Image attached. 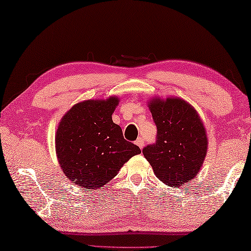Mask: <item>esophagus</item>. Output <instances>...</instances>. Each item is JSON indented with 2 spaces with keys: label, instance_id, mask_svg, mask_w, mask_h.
Masks as SVG:
<instances>
[{
  "label": "esophagus",
  "instance_id": "34e87169",
  "mask_svg": "<svg viewBox=\"0 0 251 251\" xmlns=\"http://www.w3.org/2000/svg\"><path fill=\"white\" fill-rule=\"evenodd\" d=\"M136 145H137L140 149H143L144 148V138L139 137L137 140H136Z\"/></svg>",
  "mask_w": 251,
  "mask_h": 251
}]
</instances>
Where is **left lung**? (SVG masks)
<instances>
[{
  "mask_svg": "<svg viewBox=\"0 0 251 251\" xmlns=\"http://www.w3.org/2000/svg\"><path fill=\"white\" fill-rule=\"evenodd\" d=\"M157 141L143 149L154 175L163 183L177 188L201 170L208 140L197 110L180 98H152L148 102Z\"/></svg>",
  "mask_w": 251,
  "mask_h": 251,
  "instance_id": "left-lung-1",
  "label": "left lung"
}]
</instances>
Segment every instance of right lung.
I'll use <instances>...</instances> for the list:
<instances>
[{"label": "right lung", "instance_id": "add662e5", "mask_svg": "<svg viewBox=\"0 0 251 251\" xmlns=\"http://www.w3.org/2000/svg\"><path fill=\"white\" fill-rule=\"evenodd\" d=\"M118 103L116 95L76 103L59 122L54 140L58 162L67 179L80 188H102L141 152L113 123Z\"/></svg>", "mask_w": 251, "mask_h": 251}]
</instances>
